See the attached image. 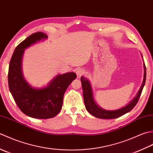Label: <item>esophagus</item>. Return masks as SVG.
Returning <instances> with one entry per match:
<instances>
[{"label": "esophagus", "instance_id": "obj_1", "mask_svg": "<svg viewBox=\"0 0 153 153\" xmlns=\"http://www.w3.org/2000/svg\"><path fill=\"white\" fill-rule=\"evenodd\" d=\"M85 73V71L82 68H78L76 70V74L78 76H82V74H84Z\"/></svg>", "mask_w": 153, "mask_h": 153}]
</instances>
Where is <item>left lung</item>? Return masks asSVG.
<instances>
[{"label": "left lung", "instance_id": "8db88e82", "mask_svg": "<svg viewBox=\"0 0 153 153\" xmlns=\"http://www.w3.org/2000/svg\"><path fill=\"white\" fill-rule=\"evenodd\" d=\"M144 69V79H143V84L139 90L136 96V97L134 98L129 104H127L126 106L121 108L119 109V110H105L101 108L100 107H99L94 100L92 90L89 81L88 80V79H86L85 77H81L80 80L81 82H82V86L83 90L84 102H85L86 110L88 111L90 114L92 115V116H94V117L97 118H100V119H115V118L119 117L121 116H123V115L126 114L127 112L130 111L135 106L136 104H137L139 99L142 93L143 88L145 85L146 80V67L145 63Z\"/></svg>", "mask_w": 153, "mask_h": 153}]
</instances>
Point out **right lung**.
I'll list each match as a JSON object with an SVG mask.
<instances>
[{
	"label": "right lung",
	"instance_id": "obj_1",
	"mask_svg": "<svg viewBox=\"0 0 153 153\" xmlns=\"http://www.w3.org/2000/svg\"><path fill=\"white\" fill-rule=\"evenodd\" d=\"M48 38L42 32H36L22 42L14 51L9 64L8 86L15 102L24 114L37 119H49L57 116L63 105V96L76 74H59L45 88H34L24 79L22 59L24 49L42 39Z\"/></svg>",
	"mask_w": 153,
	"mask_h": 153
}]
</instances>
